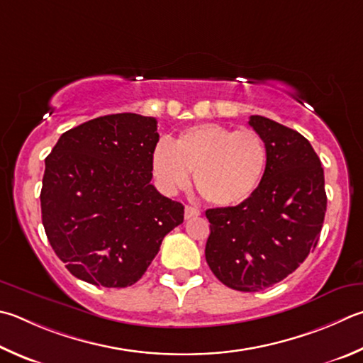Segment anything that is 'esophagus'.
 Instances as JSON below:
<instances>
[{"label": "esophagus", "instance_id": "esophagus-1", "mask_svg": "<svg viewBox=\"0 0 363 363\" xmlns=\"http://www.w3.org/2000/svg\"><path fill=\"white\" fill-rule=\"evenodd\" d=\"M200 209H196L194 206H186V213H184V216H186V219H192V217H196L200 216Z\"/></svg>", "mask_w": 363, "mask_h": 363}]
</instances>
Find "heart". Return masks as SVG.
<instances>
[{"label": "heart", "mask_w": 363, "mask_h": 363, "mask_svg": "<svg viewBox=\"0 0 363 363\" xmlns=\"http://www.w3.org/2000/svg\"><path fill=\"white\" fill-rule=\"evenodd\" d=\"M268 162L262 135L219 123L194 125L173 144L162 140L150 157L152 173L164 192L186 189L192 173L201 199L222 208L250 199L263 182Z\"/></svg>", "instance_id": "1"}]
</instances>
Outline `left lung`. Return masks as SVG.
I'll list each match as a JSON object with an SVG mask.
<instances>
[{
	"mask_svg": "<svg viewBox=\"0 0 363 363\" xmlns=\"http://www.w3.org/2000/svg\"><path fill=\"white\" fill-rule=\"evenodd\" d=\"M265 140L267 174L238 206L206 211V262L222 284L257 292L294 273L315 247L327 211L324 168L305 136L272 118L250 116Z\"/></svg>",
	"mask_w": 363,
	"mask_h": 363,
	"instance_id": "1",
	"label": "left lung"
}]
</instances>
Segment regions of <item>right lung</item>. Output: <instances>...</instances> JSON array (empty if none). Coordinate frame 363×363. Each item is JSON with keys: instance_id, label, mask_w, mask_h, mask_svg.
Listing matches in <instances>:
<instances>
[{"instance_id": "obj_1", "label": "right lung", "mask_w": 363, "mask_h": 363, "mask_svg": "<svg viewBox=\"0 0 363 363\" xmlns=\"http://www.w3.org/2000/svg\"><path fill=\"white\" fill-rule=\"evenodd\" d=\"M157 143V118L111 114L65 131L48 155L43 225L72 276L103 287L135 284L182 223V204L150 184Z\"/></svg>"}]
</instances>
